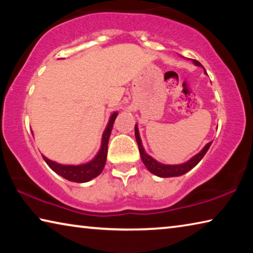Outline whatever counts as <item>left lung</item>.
Returning <instances> with one entry per match:
<instances>
[{"mask_svg":"<svg viewBox=\"0 0 253 253\" xmlns=\"http://www.w3.org/2000/svg\"><path fill=\"white\" fill-rule=\"evenodd\" d=\"M193 63L195 66L203 68V66L201 65L199 61H196V60H193ZM204 74L207 75V71H205V69H204ZM135 137H136V142H137V144H138L140 158H142L144 165L146 166V169L152 174L156 175V176H160V177H175V176H181V175H184L185 173H187L188 170H191L192 169L195 168V166L199 164L200 161L202 160L203 156L207 154L210 146H211V144H212V142L208 143L198 154H196V155L191 157L190 160L185 163H182V164L169 165V164H163V163L157 162L155 158H153L151 155H148V154L145 152L137 124L135 125Z\"/></svg>","mask_w":253,"mask_h":253,"instance_id":"8db88e82","label":"left lung"}]
</instances>
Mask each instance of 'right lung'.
<instances>
[{"label":"right lung","instance_id":"right-lung-1","mask_svg":"<svg viewBox=\"0 0 253 253\" xmlns=\"http://www.w3.org/2000/svg\"><path fill=\"white\" fill-rule=\"evenodd\" d=\"M117 116V111H114V113L110 115L108 124H107L105 130L102 132L101 145L99 151L96 154V156L89 162L78 165H66L60 164V163H57L54 161H51L44 155H42V157H43V160L53 172L60 175V176H62L63 178L68 179V181L76 183H85L91 181L92 178L97 177L105 168L107 160V151H108L109 137L111 134V130H113L114 122Z\"/></svg>","mask_w":253,"mask_h":253}]
</instances>
